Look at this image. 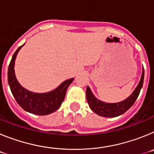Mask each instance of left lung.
Wrapping results in <instances>:
<instances>
[{"instance_id":"left-lung-1","label":"left lung","mask_w":154,"mask_h":154,"mask_svg":"<svg viewBox=\"0 0 154 154\" xmlns=\"http://www.w3.org/2000/svg\"><path fill=\"white\" fill-rule=\"evenodd\" d=\"M143 78L144 69H143L140 81L139 82L134 92L126 100L117 103H106L99 101L92 95L89 87H87L86 99L89 107L95 113L103 116V117H116V116L122 115L134 104L137 99L138 98L139 94H140V89L143 86Z\"/></svg>"}]
</instances>
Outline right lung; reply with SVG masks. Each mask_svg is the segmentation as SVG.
Here are the masks:
<instances>
[{"mask_svg":"<svg viewBox=\"0 0 154 154\" xmlns=\"http://www.w3.org/2000/svg\"><path fill=\"white\" fill-rule=\"evenodd\" d=\"M22 46H20L14 52L8 67V79L11 91L19 106L27 112L40 116L54 112L61 106L68 87L74 79L66 80L56 89L47 93H34L24 89L17 82L14 70L15 58Z\"/></svg>","mask_w":154,"mask_h":154,"instance_id":"add662e5","label":"right lung"}]
</instances>
